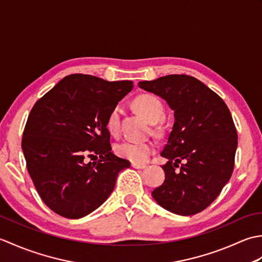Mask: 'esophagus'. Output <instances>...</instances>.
<instances>
[{"label": "esophagus", "mask_w": 262, "mask_h": 262, "mask_svg": "<svg viewBox=\"0 0 262 262\" xmlns=\"http://www.w3.org/2000/svg\"><path fill=\"white\" fill-rule=\"evenodd\" d=\"M132 166L134 169H145L146 168L145 164H140V163H134V162L132 163Z\"/></svg>", "instance_id": "obj_1"}]
</instances>
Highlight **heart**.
<instances>
[{
    "label": "heart",
    "mask_w": 262,
    "mask_h": 262,
    "mask_svg": "<svg viewBox=\"0 0 262 262\" xmlns=\"http://www.w3.org/2000/svg\"><path fill=\"white\" fill-rule=\"evenodd\" d=\"M137 109L145 119L151 124H157L164 116V107L161 100L152 94H142L134 101ZM120 115L121 107L115 105L107 118V128L113 135H118L120 130ZM115 152L118 157L129 160L134 163H144L154 153V145L151 142L125 141L115 146Z\"/></svg>",
    "instance_id": "b5f03b06"
}]
</instances>
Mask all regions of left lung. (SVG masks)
Here are the masks:
<instances>
[{"mask_svg": "<svg viewBox=\"0 0 262 262\" xmlns=\"http://www.w3.org/2000/svg\"><path fill=\"white\" fill-rule=\"evenodd\" d=\"M138 86L164 99L174 111L161 152L168 160L162 166L165 179L152 196L173 214H197L219 196L234 168L237 134L230 110L219 94L189 75H166Z\"/></svg>", "mask_w": 262, "mask_h": 262, "instance_id": "left-lung-1", "label": "left lung"}]
</instances>
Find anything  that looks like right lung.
<instances>
[{"label":"right lung","instance_id":"obj_1","mask_svg":"<svg viewBox=\"0 0 262 262\" xmlns=\"http://www.w3.org/2000/svg\"><path fill=\"white\" fill-rule=\"evenodd\" d=\"M133 86L132 81L72 74L32 107L22 151L37 192L56 214L77 220L92 213L130 166L111 152L107 118ZM86 156L99 160L88 164Z\"/></svg>","mask_w":262,"mask_h":262}]
</instances>
